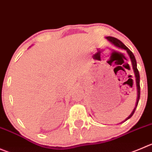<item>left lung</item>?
Returning a JSON list of instances; mask_svg holds the SVG:
<instances>
[{"label": "left lung", "instance_id": "1", "mask_svg": "<svg viewBox=\"0 0 152 152\" xmlns=\"http://www.w3.org/2000/svg\"><path fill=\"white\" fill-rule=\"evenodd\" d=\"M106 39H107V40H108L109 42H110V43L113 44V45H115V46L117 47V48H121V49H124V50H126V51H127L128 54H129V57H130V58H131V61H132V67H133V70H134V74H135V78H136L137 88V99L136 105H135V107L134 108L133 111L132 112V113H131L130 115H129V117H128L127 118H126V120H124V121H123L122 123H124V122H126V120H129V119H130L131 117L133 116L135 110H136L137 107L138 102H139V100H140V73H139V71H138V70H137V61H136V59H135V57H134V56L133 53H132V51H131L130 50H129V48H128L127 47H126V45H125L124 44H123V42H121V41L119 40V39H116V38H113V37H110V36L106 37Z\"/></svg>", "mask_w": 152, "mask_h": 152}]
</instances>
